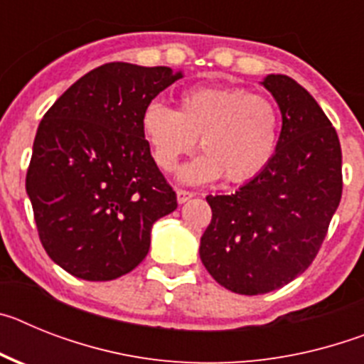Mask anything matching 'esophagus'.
Wrapping results in <instances>:
<instances>
[{"mask_svg":"<svg viewBox=\"0 0 364 364\" xmlns=\"http://www.w3.org/2000/svg\"><path fill=\"white\" fill-rule=\"evenodd\" d=\"M189 198H193L191 191H186V189H176V200H178V204H184V202H188Z\"/></svg>","mask_w":364,"mask_h":364,"instance_id":"esophagus-1","label":"esophagus"}]
</instances>
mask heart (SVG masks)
Here are the masks:
<instances>
[{
    "instance_id": "obj_1",
    "label": "heart",
    "mask_w": 364,
    "mask_h": 364,
    "mask_svg": "<svg viewBox=\"0 0 364 364\" xmlns=\"http://www.w3.org/2000/svg\"><path fill=\"white\" fill-rule=\"evenodd\" d=\"M279 111L272 100L242 87H197L184 91L178 109L151 102L140 117V129L153 160L173 171L195 144L204 151L186 164L178 178L208 184L222 175L242 184L264 171L277 151Z\"/></svg>"
}]
</instances>
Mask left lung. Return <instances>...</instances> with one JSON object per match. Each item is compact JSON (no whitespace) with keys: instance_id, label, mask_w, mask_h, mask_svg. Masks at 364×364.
Here are the masks:
<instances>
[{"instance_id":"obj_1","label":"left lung","mask_w":364,"mask_h":364,"mask_svg":"<svg viewBox=\"0 0 364 364\" xmlns=\"http://www.w3.org/2000/svg\"><path fill=\"white\" fill-rule=\"evenodd\" d=\"M282 117L277 151L264 171L231 195H208L211 222L200 260L226 290L259 295L306 272L343 193L341 144L314 96L286 74H268Z\"/></svg>"}]
</instances>
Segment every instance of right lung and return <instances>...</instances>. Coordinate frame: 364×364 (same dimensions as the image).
I'll list each match as a JSON object with an SVG mask.
<instances>
[{
	"instance_id": "1",
	"label": "right lung",
	"mask_w": 364,
	"mask_h": 364,
	"mask_svg": "<svg viewBox=\"0 0 364 364\" xmlns=\"http://www.w3.org/2000/svg\"><path fill=\"white\" fill-rule=\"evenodd\" d=\"M184 76L169 67L111 62L74 82L40 122L27 195L45 252L83 281L136 268L176 195L140 129L147 104Z\"/></svg>"
}]
</instances>
